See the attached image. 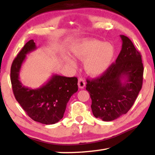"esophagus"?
<instances>
[{"mask_svg":"<svg viewBox=\"0 0 155 155\" xmlns=\"http://www.w3.org/2000/svg\"><path fill=\"white\" fill-rule=\"evenodd\" d=\"M85 84H86V82L84 81V79H82V78H80V79L78 80V87H79L80 89L84 88V87H85Z\"/></svg>","mask_w":155,"mask_h":155,"instance_id":"34e87169","label":"esophagus"}]
</instances>
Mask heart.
<instances>
[{
    "label": "heart",
    "instance_id": "obj_1",
    "mask_svg": "<svg viewBox=\"0 0 155 155\" xmlns=\"http://www.w3.org/2000/svg\"><path fill=\"white\" fill-rule=\"evenodd\" d=\"M71 51L75 58L84 61V69L92 75H99L107 71L115 54L111 44L96 39L79 42L72 47ZM68 62L75 66L74 61L69 59Z\"/></svg>",
    "mask_w": 155,
    "mask_h": 155
}]
</instances>
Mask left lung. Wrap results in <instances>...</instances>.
<instances>
[{
	"instance_id": "8db88e82",
	"label": "left lung",
	"mask_w": 155,
	"mask_h": 155,
	"mask_svg": "<svg viewBox=\"0 0 155 155\" xmlns=\"http://www.w3.org/2000/svg\"><path fill=\"white\" fill-rule=\"evenodd\" d=\"M122 48L107 71L94 79L87 80L86 90L92 99L96 118L111 121L128 112L143 85L144 68L140 53L128 37L120 35Z\"/></svg>"
}]
</instances>
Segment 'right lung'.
Wrapping results in <instances>:
<instances>
[{"label":"right lung","instance_id":"add662e5","mask_svg":"<svg viewBox=\"0 0 155 155\" xmlns=\"http://www.w3.org/2000/svg\"><path fill=\"white\" fill-rule=\"evenodd\" d=\"M37 48L29 40L14 59L10 69V80L16 100L31 119L42 124L58 122L63 117L67 103L78 90V78L54 75L43 86L31 89L20 81V71L26 55Z\"/></svg>","mask_w":155,"mask_h":155}]
</instances>
